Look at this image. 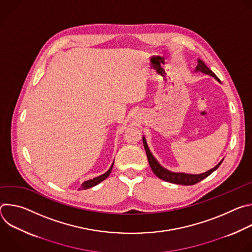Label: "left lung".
I'll return each mask as SVG.
<instances>
[{"instance_id":"8db88e82","label":"left lung","mask_w":252,"mask_h":252,"mask_svg":"<svg viewBox=\"0 0 252 252\" xmlns=\"http://www.w3.org/2000/svg\"><path fill=\"white\" fill-rule=\"evenodd\" d=\"M195 71H201V73H204L206 75L212 76L215 80H218L219 82H220V79L214 75L213 71L211 69H209L201 60H198V63H197V66L195 68ZM142 141H143V147H145V150H146V153H147L149 163H150L154 173L158 178L162 179V181L167 182V183H171V184L183 185V186H192V185H195V184L199 183L200 181H202V179H204L205 177H207L209 174H211L214 170H217L220 167V165L221 164L222 160H223L222 159L218 165H215L213 168L207 170L206 172L200 173V174H189V173H184V172H172V171H169V170L165 169L164 167H162L158 163V161L156 159V158L151 153V151H150V149L148 147L147 140H146V138L143 137V136H142Z\"/></svg>"}]
</instances>
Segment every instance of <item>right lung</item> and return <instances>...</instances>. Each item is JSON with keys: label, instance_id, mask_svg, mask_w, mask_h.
Wrapping results in <instances>:
<instances>
[{"label": "right lung", "instance_id": "obj_1", "mask_svg": "<svg viewBox=\"0 0 252 252\" xmlns=\"http://www.w3.org/2000/svg\"><path fill=\"white\" fill-rule=\"evenodd\" d=\"M113 165H114V162H113L112 166L110 167V169L107 170L106 172H104L103 174H101V175H99V176H96V177H94V178H93V179H89V181H87V182H84L83 185L81 186V188H80L79 189H91V188H93V187L98 185V184L101 183L102 181H104V179L110 175V173H111V171H112V168H113Z\"/></svg>", "mask_w": 252, "mask_h": 252}]
</instances>
